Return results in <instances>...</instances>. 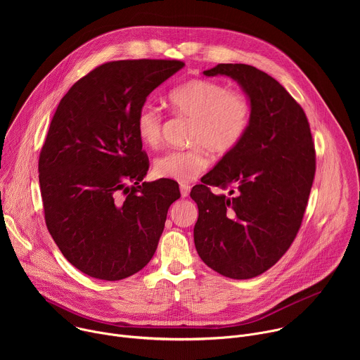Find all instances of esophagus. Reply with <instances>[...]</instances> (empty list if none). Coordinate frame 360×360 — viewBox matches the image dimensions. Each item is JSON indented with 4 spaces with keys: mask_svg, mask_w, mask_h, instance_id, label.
I'll return each instance as SVG.
<instances>
[{
    "mask_svg": "<svg viewBox=\"0 0 360 360\" xmlns=\"http://www.w3.org/2000/svg\"><path fill=\"white\" fill-rule=\"evenodd\" d=\"M189 192H191V185H188V184H181V195H182L184 198H186V196L189 195Z\"/></svg>",
    "mask_w": 360,
    "mask_h": 360,
    "instance_id": "34e87169",
    "label": "esophagus"
}]
</instances>
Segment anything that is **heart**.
<instances>
[{
    "instance_id": "b5f03b06",
    "label": "heart",
    "mask_w": 360,
    "mask_h": 360,
    "mask_svg": "<svg viewBox=\"0 0 360 360\" xmlns=\"http://www.w3.org/2000/svg\"><path fill=\"white\" fill-rule=\"evenodd\" d=\"M167 104L171 111L191 120L189 148L171 150L153 164L160 178L189 182L210 165V149L224 157L238 148L245 138L252 117L248 95L239 89H229L225 84L211 79H191L174 88ZM135 131L148 148H158L162 141V114L142 107L135 117Z\"/></svg>"
}]
</instances>
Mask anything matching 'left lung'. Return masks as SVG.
Masks as SVG:
<instances>
[{
	"mask_svg": "<svg viewBox=\"0 0 360 360\" xmlns=\"http://www.w3.org/2000/svg\"><path fill=\"white\" fill-rule=\"evenodd\" d=\"M238 81L249 96V129L236 149L195 185L193 239L200 259L232 279L272 268L295 240L316 171L311 127L302 107L271 75L246 64L203 71ZM211 186L229 188L215 195Z\"/></svg>",
	"mask_w": 360,
	"mask_h": 360,
	"instance_id": "1",
	"label": "left lung"
}]
</instances>
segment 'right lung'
I'll return each mask as SVG.
<instances>
[{
  "instance_id": "add662e5",
  "label": "right lung",
  "mask_w": 360,
  "mask_h": 360,
  "mask_svg": "<svg viewBox=\"0 0 360 360\" xmlns=\"http://www.w3.org/2000/svg\"><path fill=\"white\" fill-rule=\"evenodd\" d=\"M178 60L105 63L78 79L51 121L38 172L46 228L88 276L120 281L157 250L172 179L143 182L149 160L135 131L146 96L179 71Z\"/></svg>"
}]
</instances>
